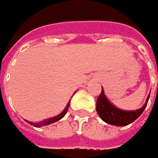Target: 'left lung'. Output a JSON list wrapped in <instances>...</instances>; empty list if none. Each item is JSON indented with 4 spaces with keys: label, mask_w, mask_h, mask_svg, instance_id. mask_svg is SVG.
<instances>
[{
    "label": "left lung",
    "mask_w": 158,
    "mask_h": 158,
    "mask_svg": "<svg viewBox=\"0 0 158 158\" xmlns=\"http://www.w3.org/2000/svg\"><path fill=\"white\" fill-rule=\"evenodd\" d=\"M149 95L150 94L146 100V103L140 110H136L134 111H126L113 106L108 101L104 94V91L102 88V92L96 101V111L100 118L107 124L117 127H125L133 123L134 120H136L141 116L147 107Z\"/></svg>",
    "instance_id": "obj_1"
}]
</instances>
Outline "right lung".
Segmentation results:
<instances>
[{"label": "right lung", "instance_id": "1", "mask_svg": "<svg viewBox=\"0 0 158 158\" xmlns=\"http://www.w3.org/2000/svg\"><path fill=\"white\" fill-rule=\"evenodd\" d=\"M69 107H70V102H69L68 104L66 105L65 109L64 110V111L61 114H59L58 116L54 117V118H48V119H46L44 120V121H41V122H40V123H36V124H34V123H32V122H28V123H29L30 125H32V126H34V127H42V126H47V125H49V124H52V123H55V122L58 121V120H60L61 118H63L65 116V114L67 113V110H68Z\"/></svg>", "mask_w": 158, "mask_h": 158}]
</instances>
